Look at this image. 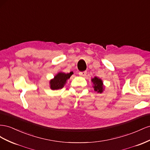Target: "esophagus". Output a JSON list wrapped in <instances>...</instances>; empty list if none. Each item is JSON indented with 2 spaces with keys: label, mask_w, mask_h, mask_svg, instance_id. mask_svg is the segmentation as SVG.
Segmentation results:
<instances>
[{
  "label": "esophagus",
  "mask_w": 150,
  "mask_h": 150,
  "mask_svg": "<svg viewBox=\"0 0 150 150\" xmlns=\"http://www.w3.org/2000/svg\"><path fill=\"white\" fill-rule=\"evenodd\" d=\"M79 74L81 76H85L87 75V71H80L79 73Z\"/></svg>",
  "instance_id": "1"
}]
</instances>
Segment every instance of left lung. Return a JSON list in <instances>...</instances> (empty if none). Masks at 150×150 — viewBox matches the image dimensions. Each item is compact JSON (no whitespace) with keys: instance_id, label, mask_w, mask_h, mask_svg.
Listing matches in <instances>:
<instances>
[{"instance_id":"8db88e82","label":"left lung","mask_w":150,"mask_h":150,"mask_svg":"<svg viewBox=\"0 0 150 150\" xmlns=\"http://www.w3.org/2000/svg\"><path fill=\"white\" fill-rule=\"evenodd\" d=\"M92 82L93 83V88L94 91L97 92L98 93H102L103 92L104 87L103 85V82L100 79H99L95 76L93 79H92Z\"/></svg>"}]
</instances>
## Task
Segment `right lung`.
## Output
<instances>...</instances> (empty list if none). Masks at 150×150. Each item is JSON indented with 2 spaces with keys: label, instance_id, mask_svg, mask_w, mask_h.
<instances>
[{
  "label": "right lung",
  "instance_id": "obj_1",
  "mask_svg": "<svg viewBox=\"0 0 150 150\" xmlns=\"http://www.w3.org/2000/svg\"><path fill=\"white\" fill-rule=\"evenodd\" d=\"M74 74L72 71L69 74L59 72L57 75L54 76V79H51L50 82V88L52 90H58L62 88L65 85L67 80L70 79L71 75Z\"/></svg>",
  "mask_w": 150,
  "mask_h": 150
}]
</instances>
